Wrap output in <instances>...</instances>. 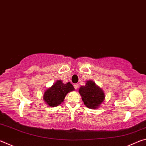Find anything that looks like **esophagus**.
<instances>
[{
    "label": "esophagus",
    "instance_id": "34e87169",
    "mask_svg": "<svg viewBox=\"0 0 146 146\" xmlns=\"http://www.w3.org/2000/svg\"><path fill=\"white\" fill-rule=\"evenodd\" d=\"M74 88H75V90H77V89L78 88V84H74Z\"/></svg>",
    "mask_w": 146,
    "mask_h": 146
}]
</instances>
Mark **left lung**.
<instances>
[{"instance_id":"8db88e82","label":"left lung","mask_w":146,"mask_h":146,"mask_svg":"<svg viewBox=\"0 0 146 146\" xmlns=\"http://www.w3.org/2000/svg\"><path fill=\"white\" fill-rule=\"evenodd\" d=\"M78 92L84 105L92 110L100 107L105 100V94L102 88L91 80L86 81L85 86H80Z\"/></svg>"}]
</instances>
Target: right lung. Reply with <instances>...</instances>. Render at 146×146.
<instances>
[{"label":"right lung","instance_id":"add662e5","mask_svg":"<svg viewBox=\"0 0 146 146\" xmlns=\"http://www.w3.org/2000/svg\"><path fill=\"white\" fill-rule=\"evenodd\" d=\"M74 90L75 88L70 82L64 84L61 80H58L45 91L43 99L49 107H56L61 104L68 93Z\"/></svg>","mask_w":146,"mask_h":146}]
</instances>
